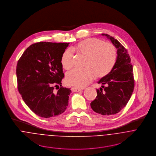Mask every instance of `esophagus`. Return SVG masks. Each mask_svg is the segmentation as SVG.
I'll use <instances>...</instances> for the list:
<instances>
[{"label":"esophagus","mask_w":156,"mask_h":156,"mask_svg":"<svg viewBox=\"0 0 156 156\" xmlns=\"http://www.w3.org/2000/svg\"><path fill=\"white\" fill-rule=\"evenodd\" d=\"M71 90L73 92H78V91H80L83 90V89H81V88H76V87H72L71 88Z\"/></svg>","instance_id":"esophagus-1"}]
</instances>
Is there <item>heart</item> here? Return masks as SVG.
Segmentation results:
<instances>
[{"label": "heart", "instance_id": "1", "mask_svg": "<svg viewBox=\"0 0 156 156\" xmlns=\"http://www.w3.org/2000/svg\"><path fill=\"white\" fill-rule=\"evenodd\" d=\"M75 50L86 56L83 69L72 70L66 76L68 85L83 88L96 76L102 78L111 72L116 63L117 54L115 47L102 39L90 37L78 42ZM61 64L66 70H69L73 65V53L66 49L62 52Z\"/></svg>", "mask_w": 156, "mask_h": 156}]
</instances>
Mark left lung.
<instances>
[{"label": "left lung", "mask_w": 156, "mask_h": 156, "mask_svg": "<svg viewBox=\"0 0 156 156\" xmlns=\"http://www.w3.org/2000/svg\"><path fill=\"white\" fill-rule=\"evenodd\" d=\"M102 35L109 39L117 49V57L111 72L98 82L102 84V88L96 89L97 96L90 106L98 114L110 115L119 112L128 103L134 89L135 80L133 66L127 50L112 36Z\"/></svg>", "instance_id": "obj_1"}]
</instances>
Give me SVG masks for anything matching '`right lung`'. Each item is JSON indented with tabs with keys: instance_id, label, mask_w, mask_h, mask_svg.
Returning <instances> with one entry per match:
<instances>
[{
	"instance_id": "add662e5",
	"label": "right lung",
	"mask_w": 156,
	"mask_h": 156,
	"mask_svg": "<svg viewBox=\"0 0 156 156\" xmlns=\"http://www.w3.org/2000/svg\"><path fill=\"white\" fill-rule=\"evenodd\" d=\"M69 44L35 43L25 50L18 61V91L25 104L39 117H55L65 112L68 105L71 90L62 86L65 75L60 58ZM58 85L61 87L58 90H54V87Z\"/></svg>"
}]
</instances>
